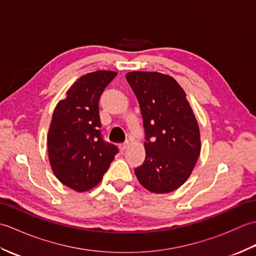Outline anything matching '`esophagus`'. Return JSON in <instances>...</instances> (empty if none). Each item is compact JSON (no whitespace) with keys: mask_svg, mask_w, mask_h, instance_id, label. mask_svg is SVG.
Wrapping results in <instances>:
<instances>
[{"mask_svg":"<svg viewBox=\"0 0 256 256\" xmlns=\"http://www.w3.org/2000/svg\"><path fill=\"white\" fill-rule=\"evenodd\" d=\"M128 146H130V142H128V140H126V142H124V143H122V144H120L118 148H120V150H121V152H124L125 150H126V148H128Z\"/></svg>","mask_w":256,"mask_h":256,"instance_id":"obj_1","label":"esophagus"}]
</instances>
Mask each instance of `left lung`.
<instances>
[{
    "instance_id": "8db88e82",
    "label": "left lung",
    "mask_w": 256,
    "mask_h": 256,
    "mask_svg": "<svg viewBox=\"0 0 256 256\" xmlns=\"http://www.w3.org/2000/svg\"><path fill=\"white\" fill-rule=\"evenodd\" d=\"M125 77L138 100L145 128L146 157L135 175L150 192H172L192 175L201 150L186 92L164 74L131 72Z\"/></svg>"
}]
</instances>
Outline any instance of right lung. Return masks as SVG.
Returning <instances> with one entry per match:
<instances>
[{"label":"right lung","instance_id":"1","mask_svg":"<svg viewBox=\"0 0 256 256\" xmlns=\"http://www.w3.org/2000/svg\"><path fill=\"white\" fill-rule=\"evenodd\" d=\"M118 72L98 70L81 76L52 113L47 136L52 172L78 192L99 184L118 153L101 135L99 99Z\"/></svg>","mask_w":256,"mask_h":256}]
</instances>
